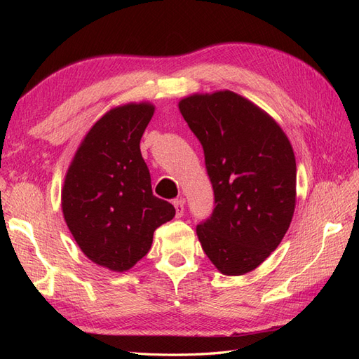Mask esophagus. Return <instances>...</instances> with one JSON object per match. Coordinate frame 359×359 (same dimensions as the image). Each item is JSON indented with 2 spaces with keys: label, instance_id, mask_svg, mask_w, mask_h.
I'll return each instance as SVG.
<instances>
[{
  "label": "esophagus",
  "instance_id": "esophagus-1",
  "mask_svg": "<svg viewBox=\"0 0 359 359\" xmlns=\"http://www.w3.org/2000/svg\"><path fill=\"white\" fill-rule=\"evenodd\" d=\"M173 206H175V211H177V217L180 219V217L184 214V201L182 199H177L172 202Z\"/></svg>",
  "mask_w": 359,
  "mask_h": 359
}]
</instances>
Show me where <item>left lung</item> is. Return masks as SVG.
Masks as SVG:
<instances>
[{
    "label": "left lung",
    "mask_w": 359,
    "mask_h": 359,
    "mask_svg": "<svg viewBox=\"0 0 359 359\" xmlns=\"http://www.w3.org/2000/svg\"><path fill=\"white\" fill-rule=\"evenodd\" d=\"M180 112L202 144L215 208L196 233L224 276L257 268L287 232L297 202V163L286 133L233 91L191 94Z\"/></svg>",
    "instance_id": "8db88e82"
}]
</instances>
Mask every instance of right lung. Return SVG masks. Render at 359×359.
Listing matches in <instances>:
<instances>
[{"mask_svg": "<svg viewBox=\"0 0 359 359\" xmlns=\"http://www.w3.org/2000/svg\"><path fill=\"white\" fill-rule=\"evenodd\" d=\"M154 109L142 102L107 111L82 139L62 184V215L76 244L115 273L135 266L157 227L175 217L173 205L153 194L140 154Z\"/></svg>", "mask_w": 359, "mask_h": 359, "instance_id": "right-lung-1", "label": "right lung"}]
</instances>
